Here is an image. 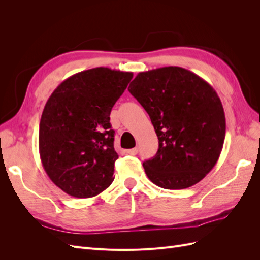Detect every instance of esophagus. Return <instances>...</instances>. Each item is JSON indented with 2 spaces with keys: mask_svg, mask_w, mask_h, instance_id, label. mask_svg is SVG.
<instances>
[{
  "mask_svg": "<svg viewBox=\"0 0 260 260\" xmlns=\"http://www.w3.org/2000/svg\"><path fill=\"white\" fill-rule=\"evenodd\" d=\"M127 154H129V155H137L138 154V148L127 149Z\"/></svg>",
  "mask_w": 260,
  "mask_h": 260,
  "instance_id": "esophagus-1",
  "label": "esophagus"
}]
</instances>
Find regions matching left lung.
I'll return each instance as SVG.
<instances>
[{
	"label": "left lung",
	"mask_w": 260,
	"mask_h": 260,
	"mask_svg": "<svg viewBox=\"0 0 260 260\" xmlns=\"http://www.w3.org/2000/svg\"><path fill=\"white\" fill-rule=\"evenodd\" d=\"M129 92L148 114L158 151L143 167L167 190L190 187L215 167L225 137L224 111L212 86L190 70L169 66L138 74Z\"/></svg>",
	"instance_id": "1"
}]
</instances>
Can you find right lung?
<instances>
[{"instance_id": "add662e5", "label": "right lung", "mask_w": 260, "mask_h": 260, "mask_svg": "<svg viewBox=\"0 0 260 260\" xmlns=\"http://www.w3.org/2000/svg\"><path fill=\"white\" fill-rule=\"evenodd\" d=\"M133 74L96 67L73 75L51 94L39 128L46 175L70 196L88 199L112 184L118 154L112 108Z\"/></svg>"}]
</instances>
